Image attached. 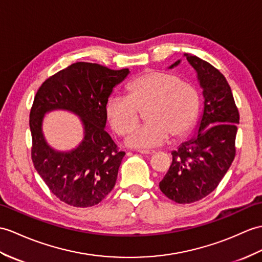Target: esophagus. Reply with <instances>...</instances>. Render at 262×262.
I'll list each match as a JSON object with an SVG mask.
<instances>
[{"instance_id": "obj_1", "label": "esophagus", "mask_w": 262, "mask_h": 262, "mask_svg": "<svg viewBox=\"0 0 262 262\" xmlns=\"http://www.w3.org/2000/svg\"><path fill=\"white\" fill-rule=\"evenodd\" d=\"M138 153L141 154H145V155H149V154H154V150H149V149H137Z\"/></svg>"}]
</instances>
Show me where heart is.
<instances>
[{"instance_id": "b5f03b06", "label": "heart", "mask_w": 262, "mask_h": 262, "mask_svg": "<svg viewBox=\"0 0 262 262\" xmlns=\"http://www.w3.org/2000/svg\"><path fill=\"white\" fill-rule=\"evenodd\" d=\"M128 96L109 97L105 112L109 125L118 135H126L145 113L148 121L126 138L130 147L146 148L162 145L171 135L185 137L195 125L201 96L195 84L183 81L166 71H148L127 86Z\"/></svg>"}]
</instances>
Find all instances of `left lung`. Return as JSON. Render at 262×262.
<instances>
[{"label":"left lung","instance_id":"obj_1","mask_svg":"<svg viewBox=\"0 0 262 262\" xmlns=\"http://www.w3.org/2000/svg\"><path fill=\"white\" fill-rule=\"evenodd\" d=\"M203 89L204 109L198 135L172 151L173 161L160 182L161 191L176 203L202 200L213 192L235 156L239 112L226 77L209 62L184 53ZM181 60L169 66H179Z\"/></svg>","mask_w":262,"mask_h":262}]
</instances>
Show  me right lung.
Returning <instances> with one entry per match:
<instances>
[{"label":"right lung","instance_id":"1","mask_svg":"<svg viewBox=\"0 0 262 262\" xmlns=\"http://www.w3.org/2000/svg\"><path fill=\"white\" fill-rule=\"evenodd\" d=\"M128 74V69L76 62L48 78L36 91L30 113L32 162L49 190L67 204L94 206L116 184L125 151L118 150L105 130V107L114 87ZM57 108L74 112L84 126L82 143L69 152L50 148L41 132L44 115Z\"/></svg>","mask_w":262,"mask_h":262}]
</instances>
